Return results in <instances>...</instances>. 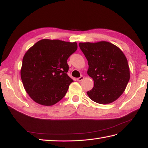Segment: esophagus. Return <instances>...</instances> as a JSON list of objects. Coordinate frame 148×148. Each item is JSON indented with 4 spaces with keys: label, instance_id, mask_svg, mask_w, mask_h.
Masks as SVG:
<instances>
[{
    "label": "esophagus",
    "instance_id": "esophagus-1",
    "mask_svg": "<svg viewBox=\"0 0 148 148\" xmlns=\"http://www.w3.org/2000/svg\"><path fill=\"white\" fill-rule=\"evenodd\" d=\"M83 79H84V77L81 76H80L79 77L77 78V80L78 81H82Z\"/></svg>",
    "mask_w": 148,
    "mask_h": 148
}]
</instances>
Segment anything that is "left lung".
I'll return each mask as SVG.
<instances>
[{
	"label": "left lung",
	"mask_w": 148,
	"mask_h": 148,
	"mask_svg": "<svg viewBox=\"0 0 148 148\" xmlns=\"http://www.w3.org/2000/svg\"><path fill=\"white\" fill-rule=\"evenodd\" d=\"M79 46L88 63L87 73L94 81V86L87 92L88 95L100 104L115 101L130 79L126 56L118 47L109 42H80Z\"/></svg>",
	"instance_id": "obj_1"
}]
</instances>
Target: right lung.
<instances>
[{"mask_svg": "<svg viewBox=\"0 0 148 148\" xmlns=\"http://www.w3.org/2000/svg\"><path fill=\"white\" fill-rule=\"evenodd\" d=\"M77 48L76 42L42 39L26 52L21 78L34 101L49 106L64 98L74 81L67 74V59Z\"/></svg>", "mask_w": 148, "mask_h": 148, "instance_id": "obj_1", "label": "right lung"}]
</instances>
